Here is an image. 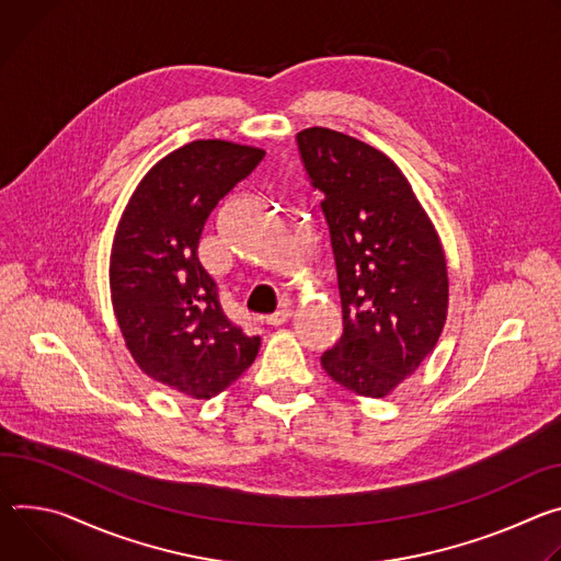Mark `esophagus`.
Listing matches in <instances>:
<instances>
[{"instance_id":"esophagus-1","label":"esophagus","mask_w":561,"mask_h":561,"mask_svg":"<svg viewBox=\"0 0 561 561\" xmlns=\"http://www.w3.org/2000/svg\"><path fill=\"white\" fill-rule=\"evenodd\" d=\"M289 317H291V309H289V307H280V309H276L274 314L265 317V323L276 328V325H283V323H287V321H289Z\"/></svg>"}]
</instances>
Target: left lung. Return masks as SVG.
Instances as JSON below:
<instances>
[{"label":"left lung","instance_id":"obj_1","mask_svg":"<svg viewBox=\"0 0 561 561\" xmlns=\"http://www.w3.org/2000/svg\"><path fill=\"white\" fill-rule=\"evenodd\" d=\"M296 142L323 194L343 307V336L321 365L345 390L383 399L444 332L448 270L439 233L379 149L325 127L300 131Z\"/></svg>","mask_w":561,"mask_h":561}]
</instances>
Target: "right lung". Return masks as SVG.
Masks as SVG:
<instances>
[{"label": "right lung", "instance_id": "obj_1", "mask_svg": "<svg viewBox=\"0 0 561 561\" xmlns=\"http://www.w3.org/2000/svg\"><path fill=\"white\" fill-rule=\"evenodd\" d=\"M263 158L227 140L184 145L149 169L115 229L108 283L124 343L147 377L184 397L220 394L261 347L222 312L198 242L218 201Z\"/></svg>", "mask_w": 561, "mask_h": 561}]
</instances>
